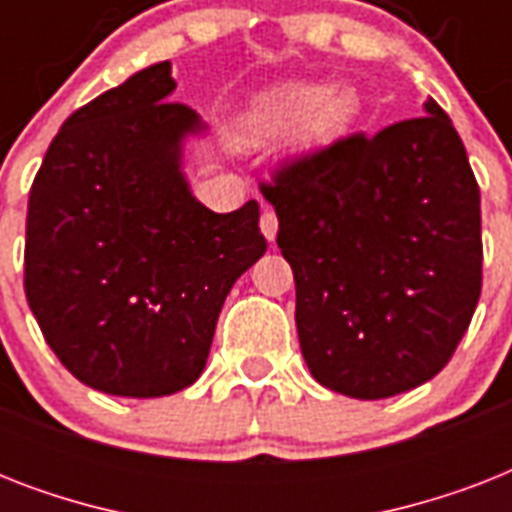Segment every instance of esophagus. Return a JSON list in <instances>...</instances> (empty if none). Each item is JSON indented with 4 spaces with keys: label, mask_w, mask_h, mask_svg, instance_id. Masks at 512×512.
<instances>
[{
    "label": "esophagus",
    "mask_w": 512,
    "mask_h": 512,
    "mask_svg": "<svg viewBox=\"0 0 512 512\" xmlns=\"http://www.w3.org/2000/svg\"><path fill=\"white\" fill-rule=\"evenodd\" d=\"M260 231L268 241H276V233H279V220H276V212L265 209L263 217H260Z\"/></svg>",
    "instance_id": "esophagus-1"
}]
</instances>
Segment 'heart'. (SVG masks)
Returning a JSON list of instances; mask_svg holds the SVG:
<instances>
[{
    "label": "heart",
    "mask_w": 512,
    "mask_h": 512,
    "mask_svg": "<svg viewBox=\"0 0 512 512\" xmlns=\"http://www.w3.org/2000/svg\"><path fill=\"white\" fill-rule=\"evenodd\" d=\"M361 116V98L350 87L316 82H279L252 100L244 114L257 138H276L297 127V140L308 151L340 143Z\"/></svg>",
    "instance_id": "1"
}]
</instances>
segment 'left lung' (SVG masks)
Wrapping results in <instances>:
<instances>
[{
	"label": "left lung",
	"instance_id": "8db88e82",
	"mask_svg": "<svg viewBox=\"0 0 512 512\" xmlns=\"http://www.w3.org/2000/svg\"><path fill=\"white\" fill-rule=\"evenodd\" d=\"M353 135L289 164L263 196L295 273L297 337L316 382L377 401L436 377L481 297V193L452 119Z\"/></svg>",
	"mask_w": 512,
	"mask_h": 512
}]
</instances>
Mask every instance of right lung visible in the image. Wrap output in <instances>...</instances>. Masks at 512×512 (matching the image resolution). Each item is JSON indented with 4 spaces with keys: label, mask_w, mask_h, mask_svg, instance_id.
Returning <instances> with one entry per match:
<instances>
[{
    "label": "right lung",
    "mask_w": 512,
    "mask_h": 512,
    "mask_svg": "<svg viewBox=\"0 0 512 512\" xmlns=\"http://www.w3.org/2000/svg\"><path fill=\"white\" fill-rule=\"evenodd\" d=\"M175 92L170 60L68 116L28 196L26 300L76 380L159 398L199 380L217 316L265 255L260 207L201 204L185 143L207 138Z\"/></svg>",
    "instance_id": "add662e5"
}]
</instances>
